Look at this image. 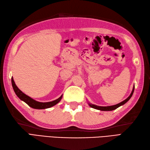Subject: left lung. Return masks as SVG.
<instances>
[{
    "mask_svg": "<svg viewBox=\"0 0 150 150\" xmlns=\"http://www.w3.org/2000/svg\"><path fill=\"white\" fill-rule=\"evenodd\" d=\"M134 89H135V86H133V90L132 91L131 94L129 95V96L128 98H127L126 99L122 101V102H121V103H120L119 104H115V105H113V106H97V105H95V104H91L90 103H88H88L89 106H90L92 108H94V109H96V110H100V111H112V110H114L117 109V108L120 107V106H122V105H124V104H126L127 102H128L130 99V98H131L132 96L133 95V91H134Z\"/></svg>",
    "mask_w": 150,
    "mask_h": 150,
    "instance_id": "8db88e82",
    "label": "left lung"
}]
</instances>
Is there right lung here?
Returning a JSON list of instances; mask_svg holds the SVG:
<instances>
[{"mask_svg": "<svg viewBox=\"0 0 150 150\" xmlns=\"http://www.w3.org/2000/svg\"><path fill=\"white\" fill-rule=\"evenodd\" d=\"M11 84L13 88L15 91V94L17 95V96L20 98V99L22 101H24V103H26L28 106H30L31 108H34V109H38V110H42V109H46V108H50L53 106H55L57 104H58L60 100L62 98V95L57 99L51 101V102H47V103H41V102L37 101L34 100L33 98H31L30 97L28 96L27 95L24 93L21 90L18 89V88L16 86L15 81L13 80V78H11Z\"/></svg>", "mask_w": 150, "mask_h": 150, "instance_id": "obj_1", "label": "right lung"}]
</instances>
